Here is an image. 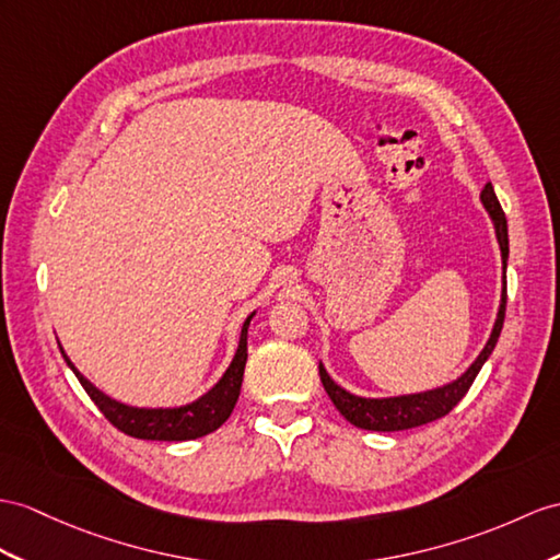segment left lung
<instances>
[{
	"label": "left lung",
	"mask_w": 560,
	"mask_h": 560,
	"mask_svg": "<svg viewBox=\"0 0 560 560\" xmlns=\"http://www.w3.org/2000/svg\"><path fill=\"white\" fill-rule=\"evenodd\" d=\"M482 207L487 209L489 218L494 223V233L497 242L501 249V268H503V278H501V304L497 320L492 327V335H489L485 349L477 353V359L468 365L466 373H460L452 383H446L442 387L425 389V392H416V394H399V397H359V394H351L342 385H337L330 377V373L325 371V365L318 363L320 371V383L327 392V397L332 399L335 408L342 413L351 425H357L361 430H373V432H397V430H411L418 425H425V422L438 420L446 416L452 408L466 397V392L475 383L477 373L482 371L485 361L492 357V351L499 342L501 327H503V316H506V261H509V223L506 215L501 211V203L494 195L492 183H487L482 195H480Z\"/></svg>",
	"instance_id": "1"
}]
</instances>
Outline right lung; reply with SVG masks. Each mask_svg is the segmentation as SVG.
Returning <instances> with one entry per match:
<instances>
[{
	"label": "right lung",
	"instance_id": "obj_1",
	"mask_svg": "<svg viewBox=\"0 0 560 560\" xmlns=\"http://www.w3.org/2000/svg\"><path fill=\"white\" fill-rule=\"evenodd\" d=\"M254 316L256 311L249 313L247 320H244L237 351L233 361H230L228 371L223 373V377L218 380L207 394H201L199 399L183 406L144 408V406H128L122 401H116L108 397V394H104L100 387H94L90 380L78 371L73 361L66 357L61 345L59 349L68 368H71L75 377L80 380V385H83V389L90 394V399L97 404L104 418L112 422V425H116L120 432H126L130 438H138V440L187 442V440H199L203 434L218 430L230 418V413H233L240 389H242L244 365H247V330Z\"/></svg>",
	"mask_w": 560,
	"mask_h": 560
}]
</instances>
